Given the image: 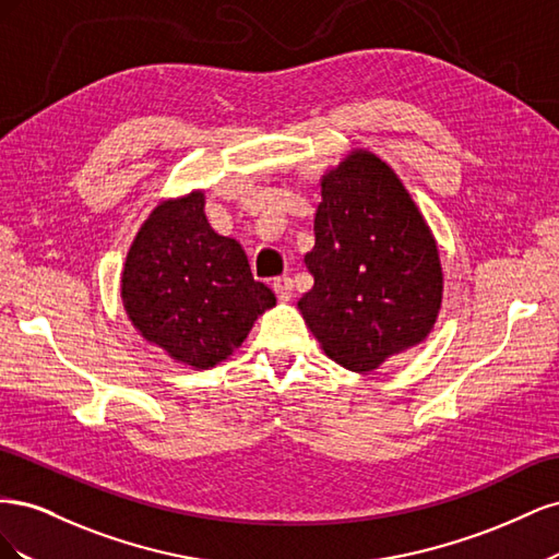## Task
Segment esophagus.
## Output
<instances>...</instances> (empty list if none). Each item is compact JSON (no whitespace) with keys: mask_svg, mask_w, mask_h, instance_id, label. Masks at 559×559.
<instances>
[{"mask_svg":"<svg viewBox=\"0 0 559 559\" xmlns=\"http://www.w3.org/2000/svg\"><path fill=\"white\" fill-rule=\"evenodd\" d=\"M273 292L280 300H289L292 298V292H294V280L292 277H275L273 280Z\"/></svg>","mask_w":559,"mask_h":559,"instance_id":"esophagus-1","label":"esophagus"}]
</instances>
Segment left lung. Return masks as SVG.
Masks as SVG:
<instances>
[{"mask_svg": "<svg viewBox=\"0 0 559 559\" xmlns=\"http://www.w3.org/2000/svg\"><path fill=\"white\" fill-rule=\"evenodd\" d=\"M306 265L314 286L298 300L302 319L349 370H373L425 341L441 308L431 230L399 177L368 151L321 179Z\"/></svg>", "mask_w": 559, "mask_h": 559, "instance_id": "1", "label": "left lung"}]
</instances>
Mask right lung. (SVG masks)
Returning a JSON list of instances; mask_svg holds the SVG:
<instances>
[{
	"label": "right lung",
	"mask_w": 559,
	"mask_h": 559,
	"mask_svg": "<svg viewBox=\"0 0 559 559\" xmlns=\"http://www.w3.org/2000/svg\"><path fill=\"white\" fill-rule=\"evenodd\" d=\"M202 207V193L160 202L134 238L121 280L134 329L193 368L224 361L275 306L240 242L214 233Z\"/></svg>",
	"instance_id": "obj_1"
}]
</instances>
